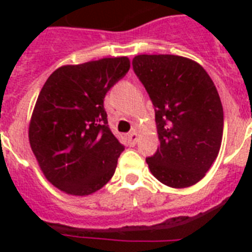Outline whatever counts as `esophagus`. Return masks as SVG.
I'll return each mask as SVG.
<instances>
[{"label": "esophagus", "mask_w": 252, "mask_h": 252, "mask_svg": "<svg viewBox=\"0 0 252 252\" xmlns=\"http://www.w3.org/2000/svg\"><path fill=\"white\" fill-rule=\"evenodd\" d=\"M128 142H129L130 145H134L136 142H137V137H138V134L136 130H133V132H130V133H128Z\"/></svg>", "instance_id": "esophagus-1"}]
</instances>
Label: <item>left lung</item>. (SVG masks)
I'll list each match as a JSON object with an SVG mask.
<instances>
[{"instance_id":"1","label":"left lung","mask_w":252,"mask_h":252,"mask_svg":"<svg viewBox=\"0 0 252 252\" xmlns=\"http://www.w3.org/2000/svg\"><path fill=\"white\" fill-rule=\"evenodd\" d=\"M133 70L156 111L159 148L146 158L150 171L172 188L205 176L222 141L223 110L201 65L175 55H140Z\"/></svg>"}]
</instances>
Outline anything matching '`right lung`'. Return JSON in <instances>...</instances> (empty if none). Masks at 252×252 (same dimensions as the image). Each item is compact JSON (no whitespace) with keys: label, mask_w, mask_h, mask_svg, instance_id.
I'll return each mask as SVG.
<instances>
[{"label":"right lung","mask_w":252,"mask_h":252,"mask_svg":"<svg viewBox=\"0 0 252 252\" xmlns=\"http://www.w3.org/2000/svg\"><path fill=\"white\" fill-rule=\"evenodd\" d=\"M128 57L65 65L48 77L30 123V145L51 183L86 196L112 178L124 145L111 132L103 100L129 70Z\"/></svg>","instance_id":"obj_1"}]
</instances>
